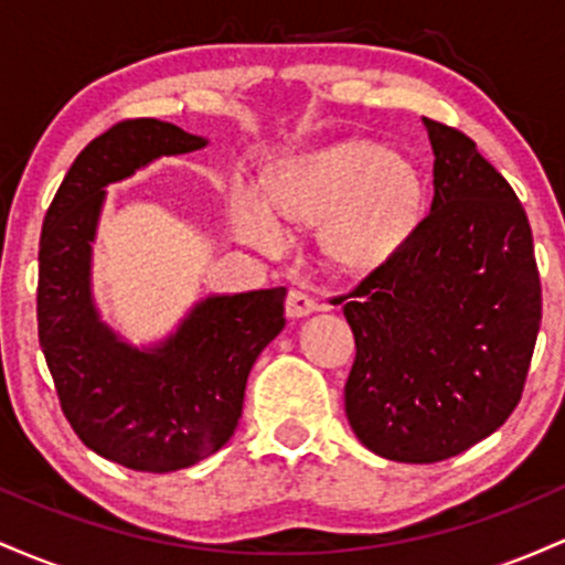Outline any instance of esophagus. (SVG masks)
I'll return each mask as SVG.
<instances>
[{
    "instance_id": "34e87169",
    "label": "esophagus",
    "mask_w": 565,
    "mask_h": 565,
    "mask_svg": "<svg viewBox=\"0 0 565 565\" xmlns=\"http://www.w3.org/2000/svg\"><path fill=\"white\" fill-rule=\"evenodd\" d=\"M313 310H319V302L313 300V295L302 289H291L287 295V316L289 319H302V316H310Z\"/></svg>"
}]
</instances>
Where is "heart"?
Wrapping results in <instances>:
<instances>
[{
	"label": "heart",
	"instance_id": "obj_1",
	"mask_svg": "<svg viewBox=\"0 0 565 565\" xmlns=\"http://www.w3.org/2000/svg\"><path fill=\"white\" fill-rule=\"evenodd\" d=\"M425 180L406 153L369 140H340L276 167L265 201L238 191L233 210L246 238L260 246L281 242L276 217L321 223L323 252L345 270H372L391 260L417 228Z\"/></svg>",
	"mask_w": 565,
	"mask_h": 565
}]
</instances>
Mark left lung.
Segmentation results:
<instances>
[{
	"mask_svg": "<svg viewBox=\"0 0 565 565\" xmlns=\"http://www.w3.org/2000/svg\"><path fill=\"white\" fill-rule=\"evenodd\" d=\"M427 215L391 260L342 295L355 359L345 414L393 462L457 457L508 423L542 323L526 210L457 127L425 119Z\"/></svg>",
	"mask_w": 565,
	"mask_h": 565,
	"instance_id": "obj_1",
	"label": "left lung"
}]
</instances>
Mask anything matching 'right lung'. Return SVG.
<instances>
[{
	"label": "right lung",
	"instance_id": "1",
	"mask_svg": "<svg viewBox=\"0 0 565 565\" xmlns=\"http://www.w3.org/2000/svg\"><path fill=\"white\" fill-rule=\"evenodd\" d=\"M201 146L170 121H116L71 164L39 238V345L63 414L87 449L138 472H174L215 454L242 417L252 364L287 323L284 287L210 297L151 353L97 321L89 242L103 188Z\"/></svg>",
	"mask_w": 565,
	"mask_h": 565
}]
</instances>
